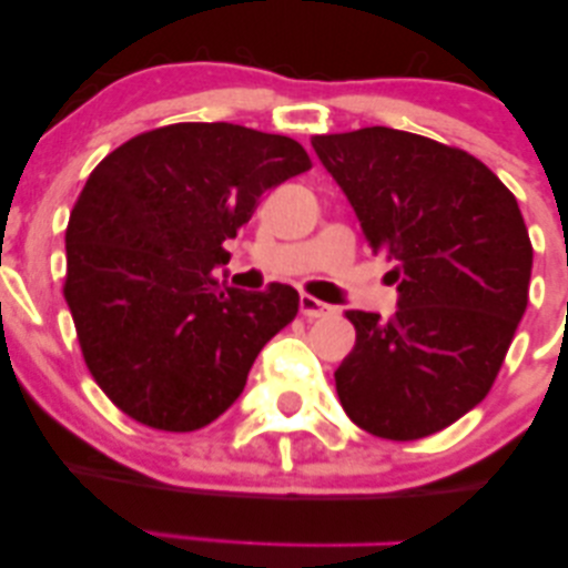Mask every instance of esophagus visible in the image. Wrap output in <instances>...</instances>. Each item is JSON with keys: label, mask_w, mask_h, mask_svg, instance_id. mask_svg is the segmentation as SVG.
Masks as SVG:
<instances>
[{"label": "esophagus", "mask_w": 568, "mask_h": 568, "mask_svg": "<svg viewBox=\"0 0 568 568\" xmlns=\"http://www.w3.org/2000/svg\"><path fill=\"white\" fill-rule=\"evenodd\" d=\"M298 310H302L304 317H310V321H315V317H325L331 312V306L321 302V298L310 296V293H302L298 296Z\"/></svg>", "instance_id": "obj_1"}]
</instances>
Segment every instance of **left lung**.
<instances>
[{
	"mask_svg": "<svg viewBox=\"0 0 568 568\" xmlns=\"http://www.w3.org/2000/svg\"><path fill=\"white\" fill-rule=\"evenodd\" d=\"M371 251L393 262L397 312L349 310L336 393L357 427L416 440L497 379L529 304L531 243L513 192L473 154L393 128L315 135Z\"/></svg>",
	"mask_w": 568,
	"mask_h": 568,
	"instance_id": "obj_1",
	"label": "left lung"
}]
</instances>
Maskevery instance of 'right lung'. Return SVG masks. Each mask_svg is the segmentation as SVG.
<instances>
[{"label": "right lung", "instance_id": "obj_1", "mask_svg": "<svg viewBox=\"0 0 568 568\" xmlns=\"http://www.w3.org/2000/svg\"><path fill=\"white\" fill-rule=\"evenodd\" d=\"M302 143L230 122L135 135L90 173L67 230V296L98 387L141 425L192 433L243 393L298 312L291 285L240 291L213 270L258 197L310 171Z\"/></svg>", "mask_w": 568, "mask_h": 568}]
</instances>
